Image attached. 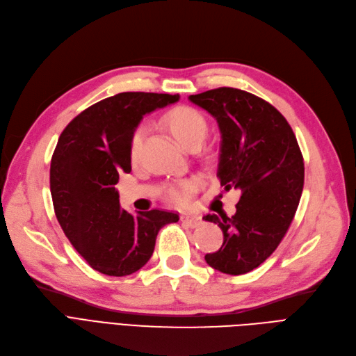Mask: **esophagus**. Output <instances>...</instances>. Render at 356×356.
I'll return each instance as SVG.
<instances>
[{
	"label": "esophagus",
	"mask_w": 356,
	"mask_h": 356,
	"mask_svg": "<svg viewBox=\"0 0 356 356\" xmlns=\"http://www.w3.org/2000/svg\"><path fill=\"white\" fill-rule=\"evenodd\" d=\"M180 220H181L183 225H186V226H189V227H192V229L200 227V226L202 225L201 217L192 216V214H183V216L180 217Z\"/></svg>",
	"instance_id": "obj_1"
}]
</instances>
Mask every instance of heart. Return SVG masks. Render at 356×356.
Here are the masks:
<instances>
[{"label":"heart","instance_id":"heart-1","mask_svg":"<svg viewBox=\"0 0 356 356\" xmlns=\"http://www.w3.org/2000/svg\"><path fill=\"white\" fill-rule=\"evenodd\" d=\"M164 123L168 127V130L183 147H189L191 143H201L207 135L208 124L205 117L192 107L188 105H180V107L171 108L164 115ZM145 136V129L138 127L134 131V136L130 140V155L131 158H136L142 140ZM198 189V181L195 179H186L173 183L168 189L170 200L177 205H188L192 200L193 192Z\"/></svg>","mask_w":356,"mask_h":356}]
</instances>
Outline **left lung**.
<instances>
[{
  "label": "left lung",
  "instance_id": "1",
  "mask_svg": "<svg viewBox=\"0 0 356 356\" xmlns=\"http://www.w3.org/2000/svg\"><path fill=\"white\" fill-rule=\"evenodd\" d=\"M189 99L218 123L221 186L241 191L234 216L204 217L225 236L205 261L221 273L245 274L275 251L291 226L304 189V158L291 124L262 98L217 88Z\"/></svg>",
  "mask_w": 356,
  "mask_h": 356
}]
</instances>
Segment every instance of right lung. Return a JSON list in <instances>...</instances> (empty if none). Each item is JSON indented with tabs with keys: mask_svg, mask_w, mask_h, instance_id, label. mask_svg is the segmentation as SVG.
Segmentation results:
<instances>
[{
	"mask_svg": "<svg viewBox=\"0 0 356 356\" xmlns=\"http://www.w3.org/2000/svg\"><path fill=\"white\" fill-rule=\"evenodd\" d=\"M179 95L122 92L76 115L51 158L49 188L56 217L76 251L107 275L123 277L149 261L156 234L179 214L151 209L129 214L114 188L130 173V140L145 114Z\"/></svg>",
	"mask_w": 356,
	"mask_h": 356,
	"instance_id": "1",
	"label": "right lung"
}]
</instances>
